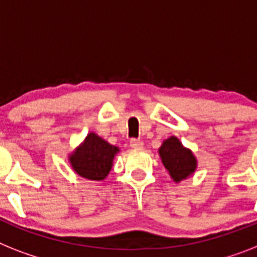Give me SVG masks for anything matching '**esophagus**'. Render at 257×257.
Returning <instances> with one entry per match:
<instances>
[{
	"instance_id": "esophagus-1",
	"label": "esophagus",
	"mask_w": 257,
	"mask_h": 257,
	"mask_svg": "<svg viewBox=\"0 0 257 257\" xmlns=\"http://www.w3.org/2000/svg\"><path fill=\"white\" fill-rule=\"evenodd\" d=\"M130 146L134 150H141V148H143V142L141 139H131Z\"/></svg>"
}]
</instances>
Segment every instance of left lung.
Listing matches in <instances>:
<instances>
[{
	"label": "left lung",
	"mask_w": 257,
	"mask_h": 257,
	"mask_svg": "<svg viewBox=\"0 0 257 257\" xmlns=\"http://www.w3.org/2000/svg\"><path fill=\"white\" fill-rule=\"evenodd\" d=\"M159 154L163 164L176 182L189 177L196 171V158L188 148L182 147L177 138H168L159 150Z\"/></svg>",
	"instance_id": "8db88e82"
}]
</instances>
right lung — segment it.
Listing matches in <instances>:
<instances>
[{"mask_svg": "<svg viewBox=\"0 0 257 257\" xmlns=\"http://www.w3.org/2000/svg\"><path fill=\"white\" fill-rule=\"evenodd\" d=\"M116 152L118 148L94 133H90L69 160L76 173L81 177L88 180H103L109 175Z\"/></svg>", "mask_w": 257, "mask_h": 257, "instance_id": "obj_1", "label": "right lung"}]
</instances>
